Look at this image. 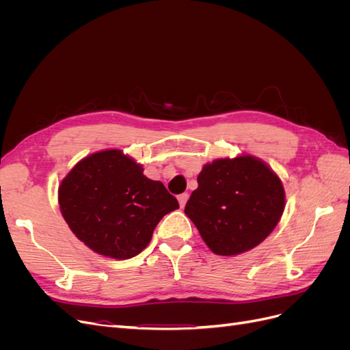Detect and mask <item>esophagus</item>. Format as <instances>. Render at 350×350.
I'll use <instances>...</instances> for the list:
<instances>
[{
	"mask_svg": "<svg viewBox=\"0 0 350 350\" xmlns=\"http://www.w3.org/2000/svg\"><path fill=\"white\" fill-rule=\"evenodd\" d=\"M187 200H188V194H187V193H184V194H181V196H178V203H179V206H181V208L185 206Z\"/></svg>",
	"mask_w": 350,
	"mask_h": 350,
	"instance_id": "34e87169",
	"label": "esophagus"
}]
</instances>
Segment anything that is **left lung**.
<instances>
[{
  "mask_svg": "<svg viewBox=\"0 0 350 350\" xmlns=\"http://www.w3.org/2000/svg\"><path fill=\"white\" fill-rule=\"evenodd\" d=\"M187 201L206 245L217 256H238L266 239L286 206L282 179L261 159L239 154L206 163Z\"/></svg>",
  "mask_w": 350,
  "mask_h": 350,
  "instance_id": "left-lung-1",
  "label": "left lung"
}]
</instances>
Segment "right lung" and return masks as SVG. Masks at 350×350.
Here are the masks:
<instances>
[{
  "instance_id": "obj_1",
  "label": "right lung",
  "mask_w": 350,
  "mask_h": 350,
  "mask_svg": "<svg viewBox=\"0 0 350 350\" xmlns=\"http://www.w3.org/2000/svg\"><path fill=\"white\" fill-rule=\"evenodd\" d=\"M122 150L92 153L58 187L61 215L84 245L103 257L129 260L152 239L161 219L179 208L161 181Z\"/></svg>"
}]
</instances>
